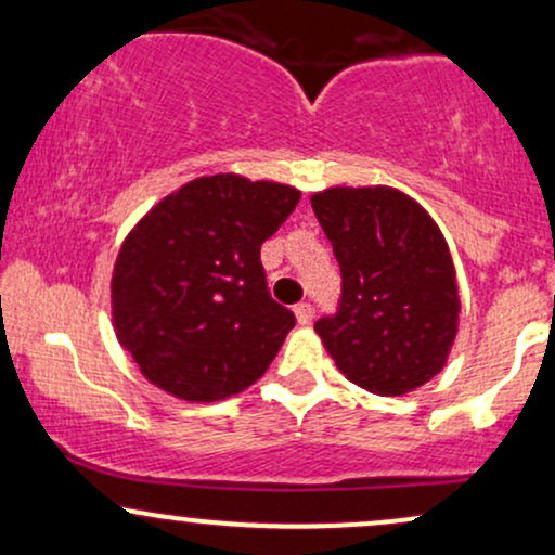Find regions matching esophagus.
<instances>
[{"mask_svg":"<svg viewBox=\"0 0 555 555\" xmlns=\"http://www.w3.org/2000/svg\"><path fill=\"white\" fill-rule=\"evenodd\" d=\"M295 318H297L299 326H308V323L313 321V305H310V302L295 305Z\"/></svg>","mask_w":555,"mask_h":555,"instance_id":"34e87169","label":"esophagus"}]
</instances>
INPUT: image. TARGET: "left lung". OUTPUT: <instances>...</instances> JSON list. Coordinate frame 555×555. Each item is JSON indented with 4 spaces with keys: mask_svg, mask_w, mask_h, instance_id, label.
Masks as SVG:
<instances>
[{
    "mask_svg": "<svg viewBox=\"0 0 555 555\" xmlns=\"http://www.w3.org/2000/svg\"><path fill=\"white\" fill-rule=\"evenodd\" d=\"M341 269V302L315 334L341 375L404 397L443 371L460 331V286L441 229L397 188H336L310 197Z\"/></svg>",
    "mask_w": 555,
    "mask_h": 555,
    "instance_id": "1",
    "label": "left lung"
}]
</instances>
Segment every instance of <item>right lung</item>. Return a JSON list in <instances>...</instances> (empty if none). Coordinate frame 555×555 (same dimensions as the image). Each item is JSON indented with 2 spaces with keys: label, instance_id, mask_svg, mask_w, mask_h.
I'll return each mask as SVG.
<instances>
[{
  "label": "right lung",
  "instance_id": "add662e5",
  "mask_svg": "<svg viewBox=\"0 0 555 555\" xmlns=\"http://www.w3.org/2000/svg\"><path fill=\"white\" fill-rule=\"evenodd\" d=\"M297 203L292 184L197 177L132 227L112 271V321L151 384L219 401L269 371L295 315L269 295L260 245Z\"/></svg>",
  "mask_w": 555,
  "mask_h": 555
}]
</instances>
